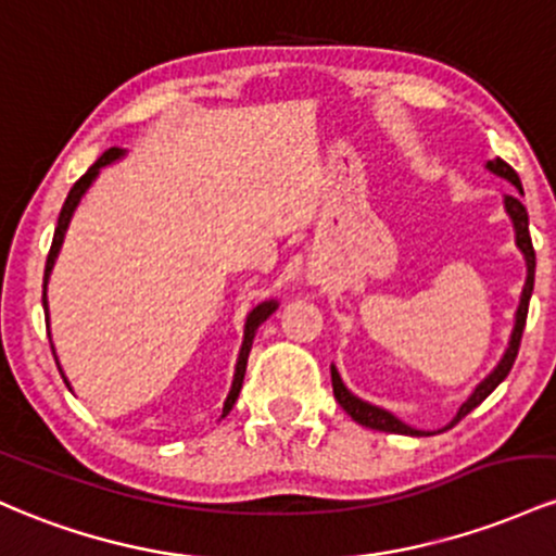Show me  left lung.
Masks as SVG:
<instances>
[{
  "mask_svg": "<svg viewBox=\"0 0 556 556\" xmlns=\"http://www.w3.org/2000/svg\"><path fill=\"white\" fill-rule=\"evenodd\" d=\"M485 167H489L491 173L498 178H507L509 184L515 186L517 191L522 194V184H520V176L513 170V167L507 165L504 160H489L485 162ZM504 207H507V215L513 217L515 223V241L517 247H520L522 257H526V265H528V278H526V286H522V294H520V307H517V315H515V328H513V336H509V346L507 352H504V357L498 359V365L494 367V370L489 372L480 383L476 386V391H472L470 399L459 407L457 417H454L452 422H448L446 428L457 426L459 420L467 413H472V409L478 407L480 402H483L485 396L491 394V391L496 389L498 383H502L504 378L509 376V370H513L515 365V357H517V349H520V341H522V330H526V320H528V302H530V294H533V278H535V252H533V241H530V230H528V210L522 207L520 197L517 194H507L504 197ZM330 380H333V396L336 402L341 404V407L346 409V415L352 417L354 422H359V426L365 428H372V430H383V433H402V435H422L420 430L409 428L407 422H402L399 417H394L389 413V409H380L376 407V404H367L362 402L359 396H354L352 391L346 389L344 380H341L339 370H336L333 365H330Z\"/></svg>",
  "mask_w": 556,
  "mask_h": 556,
  "instance_id": "1",
  "label": "left lung"
}]
</instances>
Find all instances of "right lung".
Wrapping results in <instances>:
<instances>
[{
  "instance_id": "right-lung-1",
  "label": "right lung",
  "mask_w": 556,
  "mask_h": 556,
  "mask_svg": "<svg viewBox=\"0 0 556 556\" xmlns=\"http://www.w3.org/2000/svg\"><path fill=\"white\" fill-rule=\"evenodd\" d=\"M123 154H126V149H117V147L108 149V152H104L102 157H99L97 162H93V165L89 167V170H86L84 176H80V178L76 180V184H73L71 194H67L65 204H62V210H60V217H58V228H54L52 249H49V254H47V267H43V296H41V302H43V309H47V280H49V273H52V267H54V260H58V254H60V247H62V239H65L67 223H71L73 212H76L78 202H80V197H84L86 191H89V186L93 184V178L99 176V170H102L104 165H110V162L121 160ZM276 309H278V302H276V299H270V302H262V304H257V307H254L252 312H249V317H247V326H244V344H241L239 362H236V376H233V386H230V394H228V399H226V404H223V417H226V415L230 413V407H233V404H236V399H239L241 383H244V372H247V359H249V352H252V341H254V333H257V328H260L262 323H265L267 317H270L273 312H276ZM47 317H49V312H47ZM52 352H54V346H52ZM58 367H60V365H58ZM62 380H65V383H67V378H65V376H62ZM67 389H71V383H67Z\"/></svg>"
}]
</instances>
